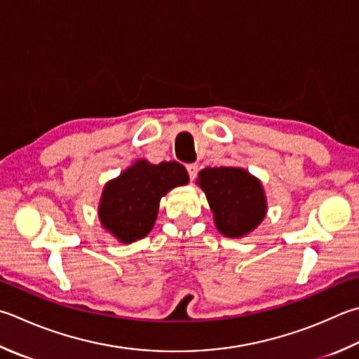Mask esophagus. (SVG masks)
Listing matches in <instances>:
<instances>
[{
  "instance_id": "34e87169",
  "label": "esophagus",
  "mask_w": 359,
  "mask_h": 359,
  "mask_svg": "<svg viewBox=\"0 0 359 359\" xmlns=\"http://www.w3.org/2000/svg\"><path fill=\"white\" fill-rule=\"evenodd\" d=\"M186 168H187L189 178H191V180L194 181L195 177H197V173H198V165H197V164H189Z\"/></svg>"
}]
</instances>
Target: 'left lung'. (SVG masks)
Returning a JSON list of instances; mask_svg holds the SVG:
<instances>
[{
	"label": "left lung",
	"instance_id": "left-lung-1",
	"mask_svg": "<svg viewBox=\"0 0 359 359\" xmlns=\"http://www.w3.org/2000/svg\"><path fill=\"white\" fill-rule=\"evenodd\" d=\"M214 214V223L226 238H243L259 225L267 212L261 181L241 167H206L198 173Z\"/></svg>",
	"mask_w": 359,
	"mask_h": 359
}]
</instances>
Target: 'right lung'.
<instances>
[{
	"label": "right lung",
	"mask_w": 359,
	"mask_h": 359,
	"mask_svg": "<svg viewBox=\"0 0 359 359\" xmlns=\"http://www.w3.org/2000/svg\"><path fill=\"white\" fill-rule=\"evenodd\" d=\"M187 182V170L177 161H136L104 186L98 206L101 225L123 243L145 238L156 222L161 198Z\"/></svg>",
	"instance_id": "obj_1"
}]
</instances>
